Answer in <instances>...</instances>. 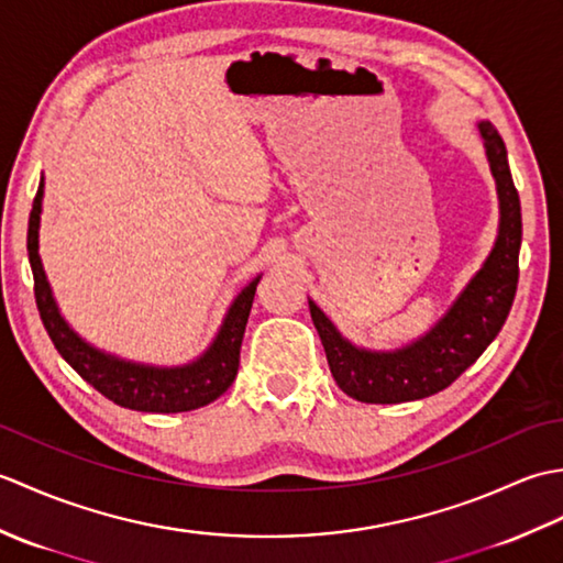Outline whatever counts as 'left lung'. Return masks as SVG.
I'll return each instance as SVG.
<instances>
[{
	"instance_id": "1",
	"label": "left lung",
	"mask_w": 563,
	"mask_h": 563,
	"mask_svg": "<svg viewBox=\"0 0 563 563\" xmlns=\"http://www.w3.org/2000/svg\"><path fill=\"white\" fill-rule=\"evenodd\" d=\"M486 159L498 194V234L492 254L464 285L457 300L423 336L394 351H373L349 341L309 300V312L336 385L365 404H401L426 399L450 387L466 367L476 363L488 343L504 329L518 290V256L522 242V214L512 184L508 152L498 130L479 121Z\"/></svg>"
}]
</instances>
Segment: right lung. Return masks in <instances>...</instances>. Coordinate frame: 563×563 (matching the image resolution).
<instances>
[{"label":"right lung","mask_w":563,"mask_h":563,"mask_svg":"<svg viewBox=\"0 0 563 563\" xmlns=\"http://www.w3.org/2000/svg\"><path fill=\"white\" fill-rule=\"evenodd\" d=\"M43 188L45 178H41L38 194L33 200V210L29 218V261L35 285V305L43 319L47 336L55 343L57 353L77 369V375L101 391L106 399L133 411L147 413H181L208 406L230 389L239 369V351H242L244 329L249 321L251 305H254L256 285L261 275H256L246 288L239 292L222 324L214 333L212 343L202 351L196 361L186 365H150L135 363L106 353L67 324L59 314V307L53 297L51 283L43 271V261L38 254V230L43 212Z\"/></svg>","instance_id":"add662e5"}]
</instances>
